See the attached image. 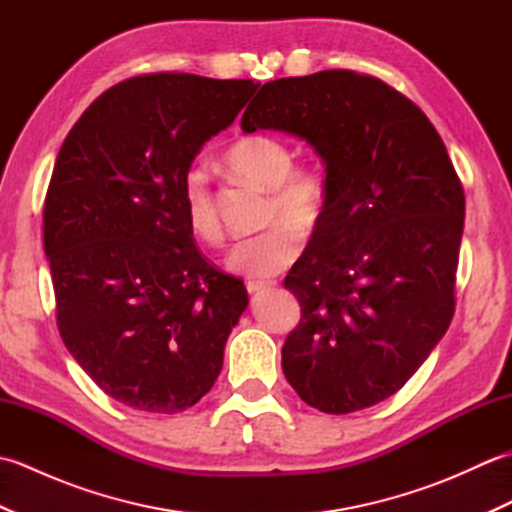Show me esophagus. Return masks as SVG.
I'll list each match as a JSON object with an SVG mask.
<instances>
[{
	"instance_id": "obj_1",
	"label": "esophagus",
	"mask_w": 512,
	"mask_h": 512,
	"mask_svg": "<svg viewBox=\"0 0 512 512\" xmlns=\"http://www.w3.org/2000/svg\"><path fill=\"white\" fill-rule=\"evenodd\" d=\"M273 286H275V281H248L246 290L250 292V295H259V292L270 290Z\"/></svg>"
}]
</instances>
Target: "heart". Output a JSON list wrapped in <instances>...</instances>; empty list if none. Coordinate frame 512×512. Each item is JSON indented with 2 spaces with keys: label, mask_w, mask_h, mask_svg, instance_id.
Wrapping results in <instances>:
<instances>
[{
  "label": "heart",
  "mask_w": 512,
  "mask_h": 512,
  "mask_svg": "<svg viewBox=\"0 0 512 512\" xmlns=\"http://www.w3.org/2000/svg\"><path fill=\"white\" fill-rule=\"evenodd\" d=\"M292 149L273 136H244L224 151V165L235 176L268 189L264 206L266 231L242 239L228 266L248 277H268L292 264L297 257L299 233H308L321 220L328 200V180L317 167H292ZM182 211L189 231L209 246L224 242V228L217 213L209 178L200 169H189L182 180ZM293 227L290 229L289 226Z\"/></svg>",
  "instance_id": "obj_1"
}]
</instances>
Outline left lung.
Segmentation results:
<instances>
[{
    "mask_svg": "<svg viewBox=\"0 0 512 512\" xmlns=\"http://www.w3.org/2000/svg\"><path fill=\"white\" fill-rule=\"evenodd\" d=\"M242 129L306 140L328 180L284 281L301 306L281 350L288 383L325 413L394 396L455 310L464 189L440 134L407 96L350 70L264 83Z\"/></svg>",
    "mask_w": 512,
    "mask_h": 512,
    "instance_id": "1",
    "label": "left lung"
}]
</instances>
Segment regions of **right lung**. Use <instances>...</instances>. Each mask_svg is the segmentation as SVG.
I'll use <instances>...</instances> for the list:
<instances>
[{
  "label": "right lung",
  "instance_id": "add662e5",
  "mask_svg": "<svg viewBox=\"0 0 512 512\" xmlns=\"http://www.w3.org/2000/svg\"><path fill=\"white\" fill-rule=\"evenodd\" d=\"M257 88L134 76L103 92L63 140L43 204L59 334L125 407L184 411L222 372L248 295L193 244L182 180Z\"/></svg>",
  "mask_w": 512,
  "mask_h": 512
}]
</instances>
